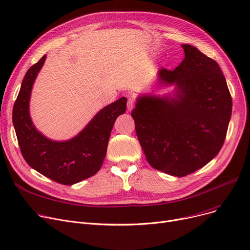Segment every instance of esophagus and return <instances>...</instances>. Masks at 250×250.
I'll return each mask as SVG.
<instances>
[{"label":"esophagus","mask_w":250,"mask_h":250,"mask_svg":"<svg viewBox=\"0 0 250 250\" xmlns=\"http://www.w3.org/2000/svg\"><path fill=\"white\" fill-rule=\"evenodd\" d=\"M135 106V99L133 97H129L127 99V110L130 111Z\"/></svg>","instance_id":"obj_1"}]
</instances>
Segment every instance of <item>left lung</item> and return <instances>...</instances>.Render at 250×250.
Returning <instances> with one entry per match:
<instances>
[{
  "mask_svg": "<svg viewBox=\"0 0 250 250\" xmlns=\"http://www.w3.org/2000/svg\"><path fill=\"white\" fill-rule=\"evenodd\" d=\"M186 58L173 71L161 69L159 83L175 84L173 97L143 95L132 111L148 163L182 177L211 161L224 144L232 98L219 64L182 44Z\"/></svg>",
  "mask_w": 250,
  "mask_h": 250,
  "instance_id": "8db88e82",
  "label": "left lung"
}]
</instances>
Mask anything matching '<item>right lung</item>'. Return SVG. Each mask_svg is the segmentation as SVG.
I'll return each instance as SVG.
<instances>
[{
	"label": "right lung",
	"mask_w": 250,
	"mask_h": 250,
	"mask_svg": "<svg viewBox=\"0 0 250 250\" xmlns=\"http://www.w3.org/2000/svg\"><path fill=\"white\" fill-rule=\"evenodd\" d=\"M45 58L44 55L25 74L13 107V125L27 164L51 180L72 186L99 171L114 122L126 109V98L122 97L101 109L75 138L51 141L38 132L29 115L32 85Z\"/></svg>",
	"instance_id": "1"
}]
</instances>
